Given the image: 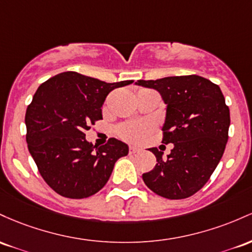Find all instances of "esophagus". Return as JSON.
<instances>
[{
	"label": "esophagus",
	"instance_id": "1",
	"mask_svg": "<svg viewBox=\"0 0 252 252\" xmlns=\"http://www.w3.org/2000/svg\"><path fill=\"white\" fill-rule=\"evenodd\" d=\"M139 150H140V148H139V146H137V145H129L128 146L129 154H135V152H138Z\"/></svg>",
	"mask_w": 252,
	"mask_h": 252
}]
</instances>
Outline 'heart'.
<instances>
[{
  "label": "heart",
  "mask_w": 252,
  "mask_h": 252,
  "mask_svg": "<svg viewBox=\"0 0 252 252\" xmlns=\"http://www.w3.org/2000/svg\"><path fill=\"white\" fill-rule=\"evenodd\" d=\"M154 129V125L150 121H128L117 127V134L123 139L128 141H140Z\"/></svg>",
  "instance_id": "1"
}]
</instances>
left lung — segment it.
Returning <instances> with one entry per match:
<instances>
[{"label":"left lung","mask_w":252,"mask_h":252,"mask_svg":"<svg viewBox=\"0 0 252 252\" xmlns=\"http://www.w3.org/2000/svg\"><path fill=\"white\" fill-rule=\"evenodd\" d=\"M156 89L166 107L164 144H174L168 157L157 148L151 171L143 174L154 193L170 200L191 196L210 180L228 139L230 109L218 84L197 75L171 76L137 82Z\"/></svg>","instance_id":"1"}]
</instances>
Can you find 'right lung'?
I'll use <instances>...</instances> for the list:
<instances>
[{"instance_id": "add662e5", "label": "right lung", "mask_w": 252, "mask_h": 252, "mask_svg": "<svg viewBox=\"0 0 252 252\" xmlns=\"http://www.w3.org/2000/svg\"><path fill=\"white\" fill-rule=\"evenodd\" d=\"M132 82L107 83L66 71L36 89L25 117L26 140L41 177L56 193L69 199L92 196L104 187L115 162L128 154V146L115 138L94 146L84 132L102 119L107 95Z\"/></svg>"}]
</instances>
